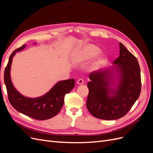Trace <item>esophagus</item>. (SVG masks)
I'll return each mask as SVG.
<instances>
[{
    "label": "esophagus",
    "instance_id": "esophagus-1",
    "mask_svg": "<svg viewBox=\"0 0 153 153\" xmlns=\"http://www.w3.org/2000/svg\"><path fill=\"white\" fill-rule=\"evenodd\" d=\"M77 84L78 85H82L84 84V80H83L82 78H79V79L77 80Z\"/></svg>",
    "mask_w": 153,
    "mask_h": 153
}]
</instances>
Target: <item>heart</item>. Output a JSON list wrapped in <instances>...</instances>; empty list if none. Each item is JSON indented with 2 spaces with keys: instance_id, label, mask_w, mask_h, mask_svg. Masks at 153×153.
Segmentation results:
<instances>
[{
  "instance_id": "b5f03b06",
  "label": "heart",
  "mask_w": 153,
  "mask_h": 153,
  "mask_svg": "<svg viewBox=\"0 0 153 153\" xmlns=\"http://www.w3.org/2000/svg\"><path fill=\"white\" fill-rule=\"evenodd\" d=\"M100 49L92 44H87L84 46L74 55L73 61L75 63H84L90 61L95 57L94 64L95 66H100L104 64L106 61V56L103 53H99Z\"/></svg>"
}]
</instances>
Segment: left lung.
I'll return each instance as SVG.
<instances>
[{
  "mask_svg": "<svg viewBox=\"0 0 153 153\" xmlns=\"http://www.w3.org/2000/svg\"><path fill=\"white\" fill-rule=\"evenodd\" d=\"M119 48V56L113 62L114 66L89 73L86 104L89 112L96 118L115 120L124 116L140 94V69L137 59L121 43Z\"/></svg>",
  "mask_w": 153,
  "mask_h": 153,
  "instance_id": "8db88e82",
  "label": "left lung"
}]
</instances>
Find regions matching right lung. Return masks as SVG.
<instances>
[{"label":"right lung","mask_w":153,"mask_h":153,"mask_svg":"<svg viewBox=\"0 0 153 153\" xmlns=\"http://www.w3.org/2000/svg\"><path fill=\"white\" fill-rule=\"evenodd\" d=\"M25 47L26 45H24L14 51L4 70V83L8 99L13 108L18 112L34 119H48L55 116L60 112L64 105V96L73 89L75 82L73 78L60 81L47 93L38 98H31L22 95L13 85L10 71L13 57L16 52L22 50Z\"/></svg>","instance_id":"1"}]
</instances>
